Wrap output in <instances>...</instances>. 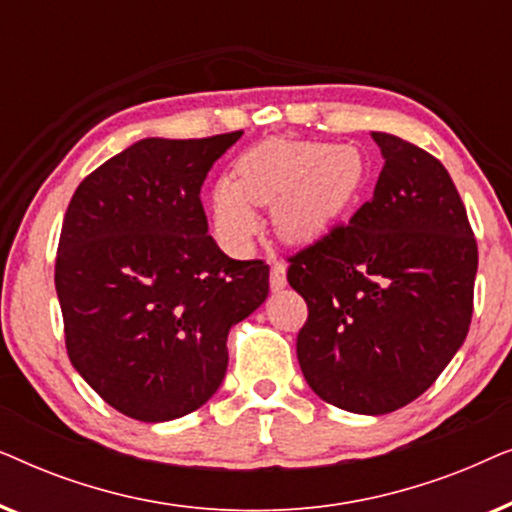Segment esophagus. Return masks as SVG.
<instances>
[{"label":"esophagus","instance_id":"esophagus-1","mask_svg":"<svg viewBox=\"0 0 512 512\" xmlns=\"http://www.w3.org/2000/svg\"><path fill=\"white\" fill-rule=\"evenodd\" d=\"M286 286V265L282 261H275L270 268V289L282 291Z\"/></svg>","mask_w":512,"mask_h":512}]
</instances>
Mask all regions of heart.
<instances>
[{
  "label": "heart",
  "mask_w": 512,
  "mask_h": 512,
  "mask_svg": "<svg viewBox=\"0 0 512 512\" xmlns=\"http://www.w3.org/2000/svg\"><path fill=\"white\" fill-rule=\"evenodd\" d=\"M366 158L356 146L270 139L244 151L235 177L221 179L212 195L219 242L244 251L258 228L251 205L272 207V226L289 242H314L331 233L359 198Z\"/></svg>",
  "instance_id": "1"
}]
</instances>
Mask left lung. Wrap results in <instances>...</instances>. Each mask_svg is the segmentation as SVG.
I'll return each mask as SVG.
<instances>
[{
  "label": "left lung",
  "mask_w": 512,
  "mask_h": 512,
  "mask_svg": "<svg viewBox=\"0 0 512 512\" xmlns=\"http://www.w3.org/2000/svg\"><path fill=\"white\" fill-rule=\"evenodd\" d=\"M384 167L347 226L289 258L307 303L296 352L307 384L356 415L422 396L464 345L478 272L466 207L440 160L373 132Z\"/></svg>",
  "instance_id": "obj_1"
}]
</instances>
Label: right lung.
<instances>
[{"instance_id": "obj_1", "label": "right lung", "mask_w": 512, "mask_h": 512, "mask_svg": "<svg viewBox=\"0 0 512 512\" xmlns=\"http://www.w3.org/2000/svg\"><path fill=\"white\" fill-rule=\"evenodd\" d=\"M242 130L139 139L81 181L55 258L79 375L123 415L170 422L221 387L228 331L268 298L270 268L207 235L200 188Z\"/></svg>"}]
</instances>
